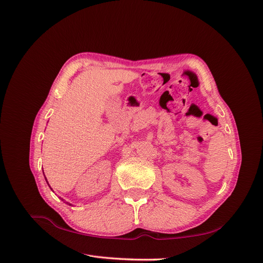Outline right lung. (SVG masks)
<instances>
[{
	"mask_svg": "<svg viewBox=\"0 0 263 263\" xmlns=\"http://www.w3.org/2000/svg\"><path fill=\"white\" fill-rule=\"evenodd\" d=\"M46 181H47V180H46Z\"/></svg>",
	"mask_w": 263,
	"mask_h": 263,
	"instance_id": "right-lung-1",
	"label": "right lung"
}]
</instances>
